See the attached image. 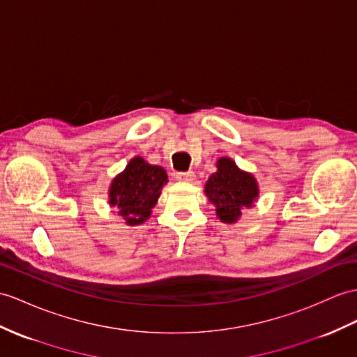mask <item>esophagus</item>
I'll use <instances>...</instances> for the list:
<instances>
[{"mask_svg":"<svg viewBox=\"0 0 357 357\" xmlns=\"http://www.w3.org/2000/svg\"><path fill=\"white\" fill-rule=\"evenodd\" d=\"M176 178L178 181H185V183H192L195 180V174L192 171H188V172H177L176 174Z\"/></svg>","mask_w":357,"mask_h":357,"instance_id":"esophagus-1","label":"esophagus"}]
</instances>
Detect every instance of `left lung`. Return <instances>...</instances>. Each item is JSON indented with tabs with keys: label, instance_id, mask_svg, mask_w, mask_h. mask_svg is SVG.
<instances>
[{
	"label": "left lung",
	"instance_id": "left-lung-1",
	"mask_svg": "<svg viewBox=\"0 0 357 357\" xmlns=\"http://www.w3.org/2000/svg\"><path fill=\"white\" fill-rule=\"evenodd\" d=\"M259 183L251 172L241 169L230 158L216 160L213 172L204 185V194L215 213L224 224H234L241 220L242 208L253 207L259 198Z\"/></svg>",
	"mask_w": 357,
	"mask_h": 357
}]
</instances>
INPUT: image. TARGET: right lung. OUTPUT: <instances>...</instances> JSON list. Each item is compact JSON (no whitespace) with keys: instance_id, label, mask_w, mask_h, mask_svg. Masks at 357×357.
I'll return each mask as SVG.
<instances>
[{"instance_id":"1","label":"right lung","mask_w":357,"mask_h":357,"mask_svg":"<svg viewBox=\"0 0 357 357\" xmlns=\"http://www.w3.org/2000/svg\"><path fill=\"white\" fill-rule=\"evenodd\" d=\"M168 174L159 165H151L141 155L130 159L124 171L113 177L107 203L123 216L127 225L144 224L158 204Z\"/></svg>"}]
</instances>
